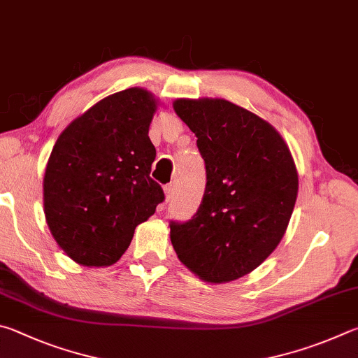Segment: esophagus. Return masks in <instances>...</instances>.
<instances>
[{"label":"esophagus","mask_w":358,"mask_h":358,"mask_svg":"<svg viewBox=\"0 0 358 358\" xmlns=\"http://www.w3.org/2000/svg\"><path fill=\"white\" fill-rule=\"evenodd\" d=\"M174 195H176V187H174V184H168V185L165 187V198H166V201H171V199L174 198Z\"/></svg>","instance_id":"esophagus-1"}]
</instances>
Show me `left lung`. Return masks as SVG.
Wrapping results in <instances>:
<instances>
[{"label":"left lung","mask_w":358,"mask_h":358,"mask_svg":"<svg viewBox=\"0 0 358 358\" xmlns=\"http://www.w3.org/2000/svg\"><path fill=\"white\" fill-rule=\"evenodd\" d=\"M173 106L198 138L208 182L192 220L169 223L171 243L196 277L228 283L283 239L299 192L296 163L278 131L239 105L204 97Z\"/></svg>","instance_id":"8db88e82"}]
</instances>
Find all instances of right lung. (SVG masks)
<instances>
[{"mask_svg":"<svg viewBox=\"0 0 358 358\" xmlns=\"http://www.w3.org/2000/svg\"><path fill=\"white\" fill-rule=\"evenodd\" d=\"M157 100L143 87L105 97L67 125L43 176V212L58 245L80 266L106 267L165 195L150 179L149 125Z\"/></svg>","mask_w":358,"mask_h":358,"instance_id":"right-lung-1","label":"right lung"}]
</instances>
